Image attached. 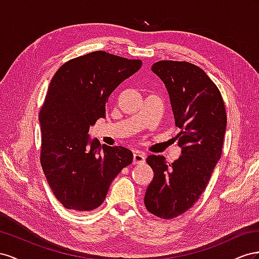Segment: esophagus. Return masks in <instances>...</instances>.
Wrapping results in <instances>:
<instances>
[{
	"label": "esophagus",
	"mask_w": 259,
	"mask_h": 259,
	"mask_svg": "<svg viewBox=\"0 0 259 259\" xmlns=\"http://www.w3.org/2000/svg\"><path fill=\"white\" fill-rule=\"evenodd\" d=\"M145 162V154L142 152H136L134 154V165H140Z\"/></svg>",
	"instance_id": "1"
}]
</instances>
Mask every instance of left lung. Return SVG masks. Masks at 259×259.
Masks as SVG:
<instances>
[{
    "label": "left lung",
    "mask_w": 259,
    "mask_h": 259,
    "mask_svg": "<svg viewBox=\"0 0 259 259\" xmlns=\"http://www.w3.org/2000/svg\"><path fill=\"white\" fill-rule=\"evenodd\" d=\"M152 70L167 88L182 155L169 165L160 155L146 158L154 178L144 204L153 215L172 219L189 210L208 184L223 152L227 115L219 89L196 65L160 61Z\"/></svg>",
    "instance_id": "left-lung-1"
}]
</instances>
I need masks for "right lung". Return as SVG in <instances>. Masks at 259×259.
<instances>
[{"instance_id":"add662e5","label":"right lung","mask_w":259,"mask_h":259,"mask_svg":"<svg viewBox=\"0 0 259 259\" xmlns=\"http://www.w3.org/2000/svg\"><path fill=\"white\" fill-rule=\"evenodd\" d=\"M141 66L140 60L97 51L65 63L52 78L39 115L40 160L52 192L65 208H98L116 176L132 162L130 150L101 147L89 130L105 118L109 95Z\"/></svg>"}]
</instances>
